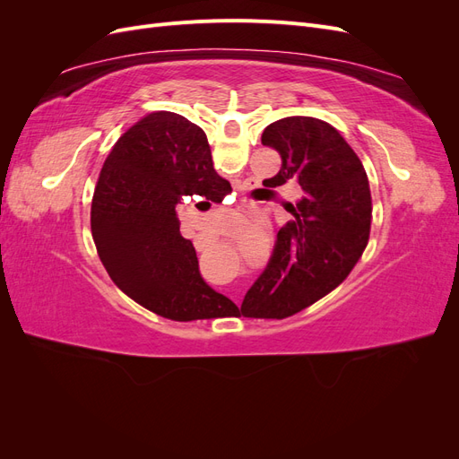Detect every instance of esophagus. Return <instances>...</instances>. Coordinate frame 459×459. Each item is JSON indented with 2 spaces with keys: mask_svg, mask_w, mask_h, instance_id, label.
Segmentation results:
<instances>
[{
  "mask_svg": "<svg viewBox=\"0 0 459 459\" xmlns=\"http://www.w3.org/2000/svg\"><path fill=\"white\" fill-rule=\"evenodd\" d=\"M195 245H197V248H199V247H206V245H201V241H195Z\"/></svg>",
  "mask_w": 459,
  "mask_h": 459,
  "instance_id": "1",
  "label": "esophagus"
}]
</instances>
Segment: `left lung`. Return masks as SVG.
<instances>
[{"instance_id": "1", "label": "left lung", "mask_w": 459, "mask_h": 459, "mask_svg": "<svg viewBox=\"0 0 459 459\" xmlns=\"http://www.w3.org/2000/svg\"><path fill=\"white\" fill-rule=\"evenodd\" d=\"M262 143L281 169L266 187L297 182L293 220L277 231L268 268L247 290L245 317L283 319L339 287L362 258L371 230V191L362 160L331 124L314 117L272 122Z\"/></svg>"}]
</instances>
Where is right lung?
Returning a JSON list of instances; mask_svg holds the SVG:
<instances>
[{"instance_id": "1", "label": "right lung", "mask_w": 459, "mask_h": 459, "mask_svg": "<svg viewBox=\"0 0 459 459\" xmlns=\"http://www.w3.org/2000/svg\"><path fill=\"white\" fill-rule=\"evenodd\" d=\"M231 186L218 176L204 132L169 110L143 117L108 152L91 201V235L117 287L174 322L238 310L201 277L195 248L179 233L176 206L221 203Z\"/></svg>"}]
</instances>
